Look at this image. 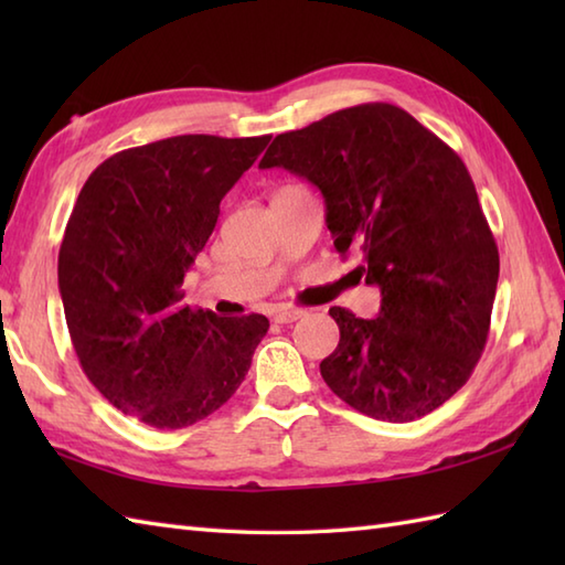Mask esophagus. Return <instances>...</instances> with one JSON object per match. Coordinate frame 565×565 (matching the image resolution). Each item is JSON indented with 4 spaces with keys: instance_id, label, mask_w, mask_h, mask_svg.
I'll list each match as a JSON object with an SVG mask.
<instances>
[{
    "instance_id": "obj_1",
    "label": "esophagus",
    "mask_w": 565,
    "mask_h": 565,
    "mask_svg": "<svg viewBox=\"0 0 565 565\" xmlns=\"http://www.w3.org/2000/svg\"><path fill=\"white\" fill-rule=\"evenodd\" d=\"M303 316H306V310H301V308H276L271 313V320L286 326V322H296L298 318H303Z\"/></svg>"
}]
</instances>
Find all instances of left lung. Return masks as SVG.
Returning <instances> with one entry per match:
<instances>
[{
    "mask_svg": "<svg viewBox=\"0 0 565 565\" xmlns=\"http://www.w3.org/2000/svg\"><path fill=\"white\" fill-rule=\"evenodd\" d=\"M308 179L379 318L330 308L340 344L320 362L354 411L413 423L471 379L488 340L500 257L473 179L447 142L393 104H359L276 136L259 162Z\"/></svg>",
    "mask_w": 565,
    "mask_h": 565,
    "instance_id": "1",
    "label": "left lung"
}]
</instances>
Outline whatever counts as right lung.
Masks as SVG:
<instances>
[{"mask_svg":"<svg viewBox=\"0 0 565 565\" xmlns=\"http://www.w3.org/2000/svg\"><path fill=\"white\" fill-rule=\"evenodd\" d=\"M269 140L174 136L111 154L84 182L57 286L82 371L124 415L182 429L245 381L269 320L189 308L182 284Z\"/></svg>","mask_w":565,"mask_h":565,"instance_id":"right-lung-1","label":"right lung"}]
</instances>
